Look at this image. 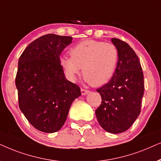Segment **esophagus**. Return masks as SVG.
<instances>
[{"instance_id":"obj_1","label":"esophagus","mask_w":161,"mask_h":161,"mask_svg":"<svg viewBox=\"0 0 161 161\" xmlns=\"http://www.w3.org/2000/svg\"><path fill=\"white\" fill-rule=\"evenodd\" d=\"M81 93H82V96H85V95H87V93H89L90 91H87V90H85V89L82 88V89H81Z\"/></svg>"}]
</instances>
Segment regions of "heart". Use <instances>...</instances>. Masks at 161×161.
<instances>
[{
    "label": "heart",
    "instance_id": "obj_1",
    "mask_svg": "<svg viewBox=\"0 0 161 161\" xmlns=\"http://www.w3.org/2000/svg\"><path fill=\"white\" fill-rule=\"evenodd\" d=\"M70 57L61 56L59 65L66 77L75 82L82 71L85 80L93 86H102L114 76L119 62V51L114 44L85 40L73 46Z\"/></svg>",
    "mask_w": 161,
    "mask_h": 161
}]
</instances>
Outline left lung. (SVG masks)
Segmentation results:
<instances>
[{
  "label": "left lung",
  "mask_w": 161,
  "mask_h": 161,
  "mask_svg": "<svg viewBox=\"0 0 161 161\" xmlns=\"http://www.w3.org/2000/svg\"><path fill=\"white\" fill-rule=\"evenodd\" d=\"M111 42L119 51V62L110 82L96 91L102 102L96 115L105 131L118 134L129 129L140 114L144 82L141 63L133 49L116 38Z\"/></svg>",
  "instance_id": "obj_1"
}]
</instances>
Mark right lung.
<instances>
[{
  "label": "right lung",
  "mask_w": 161,
  "mask_h": 161,
  "mask_svg": "<svg viewBox=\"0 0 161 161\" xmlns=\"http://www.w3.org/2000/svg\"><path fill=\"white\" fill-rule=\"evenodd\" d=\"M73 38L48 34L31 42L18 61L15 85L19 108L32 126L53 133L64 125L72 103L81 96L65 78L59 56Z\"/></svg>",
  "instance_id": "add662e5"
}]
</instances>
